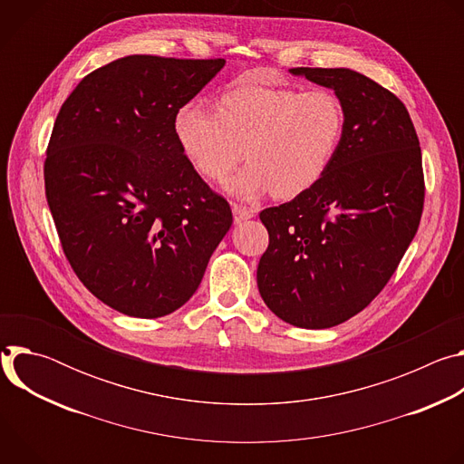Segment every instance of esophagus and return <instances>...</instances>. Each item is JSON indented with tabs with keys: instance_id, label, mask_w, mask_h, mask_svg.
<instances>
[{
	"instance_id": "34e87169",
	"label": "esophagus",
	"mask_w": 464,
	"mask_h": 464,
	"mask_svg": "<svg viewBox=\"0 0 464 464\" xmlns=\"http://www.w3.org/2000/svg\"><path fill=\"white\" fill-rule=\"evenodd\" d=\"M233 217H235V224H242V222L253 218L255 211L251 208L242 206V204H233Z\"/></svg>"
}]
</instances>
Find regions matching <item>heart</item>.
<instances>
[{
	"label": "heart",
	"mask_w": 464,
	"mask_h": 464,
	"mask_svg": "<svg viewBox=\"0 0 464 464\" xmlns=\"http://www.w3.org/2000/svg\"><path fill=\"white\" fill-rule=\"evenodd\" d=\"M217 110L183 104L174 134L206 179L224 178L244 149L249 163L224 181L226 190L242 198L272 190L288 200L306 192L333 165L345 130L343 104L326 88L242 86L226 92Z\"/></svg>",
	"instance_id": "b5f03b06"
}]
</instances>
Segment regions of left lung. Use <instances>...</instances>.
<instances>
[{"label":"left lung","instance_id":"obj_1","mask_svg":"<svg viewBox=\"0 0 464 464\" xmlns=\"http://www.w3.org/2000/svg\"><path fill=\"white\" fill-rule=\"evenodd\" d=\"M334 90L345 130L326 174L306 192L258 217L270 235L260 256V297L301 328L336 326L387 285L424 208L419 138L402 101L347 68H294Z\"/></svg>","mask_w":464,"mask_h":464}]
</instances>
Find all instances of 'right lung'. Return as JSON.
I'll return each instance as SVG.
<instances>
[{
	"label": "right lung",
	"instance_id": "1",
	"mask_svg": "<svg viewBox=\"0 0 464 464\" xmlns=\"http://www.w3.org/2000/svg\"><path fill=\"white\" fill-rule=\"evenodd\" d=\"M224 63L130 54L86 75L56 115L44 179L62 249L121 314L152 319L185 304L233 224L174 134L176 111Z\"/></svg>",
	"mask_w": 464,
	"mask_h": 464
}]
</instances>
